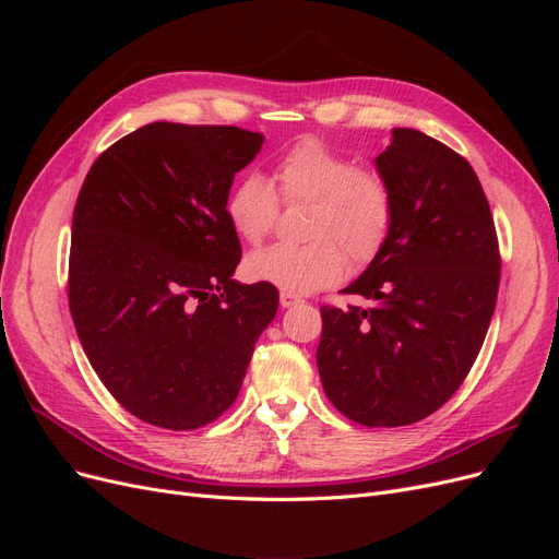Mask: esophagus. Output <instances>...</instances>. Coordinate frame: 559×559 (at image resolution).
<instances>
[{
	"label": "esophagus",
	"mask_w": 559,
	"mask_h": 559,
	"mask_svg": "<svg viewBox=\"0 0 559 559\" xmlns=\"http://www.w3.org/2000/svg\"><path fill=\"white\" fill-rule=\"evenodd\" d=\"M300 302H302V298L292 294V292H282L280 294V306L282 308H294V306H300Z\"/></svg>",
	"instance_id": "esophagus-1"
}]
</instances>
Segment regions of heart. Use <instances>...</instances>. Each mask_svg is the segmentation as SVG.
Masks as SVG:
<instances>
[{
	"mask_svg": "<svg viewBox=\"0 0 559 559\" xmlns=\"http://www.w3.org/2000/svg\"><path fill=\"white\" fill-rule=\"evenodd\" d=\"M280 197L259 173H247L230 186L226 216L233 230L259 247L275 228L282 202H308L302 233L308 242L275 245L251 253V280L282 292L310 294L343 277L354 265L373 261L394 224L392 183L373 165H359L326 140L306 134L286 146L273 163Z\"/></svg>",
	"mask_w": 559,
	"mask_h": 559,
	"instance_id": "b5f03b06",
	"label": "heart"
}]
</instances>
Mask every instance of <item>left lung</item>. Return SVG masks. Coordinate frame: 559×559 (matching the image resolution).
Segmentation results:
<instances>
[{"mask_svg": "<svg viewBox=\"0 0 559 559\" xmlns=\"http://www.w3.org/2000/svg\"><path fill=\"white\" fill-rule=\"evenodd\" d=\"M394 224L345 294L376 306H321L317 368L329 401L364 427H405L466 380L497 306L501 253L483 186L464 156L396 128L376 158Z\"/></svg>", "mask_w": 559, "mask_h": 559, "instance_id": "8db88e82", "label": "left lung"}]
</instances>
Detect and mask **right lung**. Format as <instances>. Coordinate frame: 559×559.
<instances>
[{
    "mask_svg": "<svg viewBox=\"0 0 559 559\" xmlns=\"http://www.w3.org/2000/svg\"><path fill=\"white\" fill-rule=\"evenodd\" d=\"M263 144L235 126L148 123L97 156L76 198L67 298L83 352L128 413L173 431L238 399L273 284L233 280L235 173Z\"/></svg>",
    "mask_w": 559,
    "mask_h": 559,
    "instance_id": "add662e5",
    "label": "right lung"
}]
</instances>
